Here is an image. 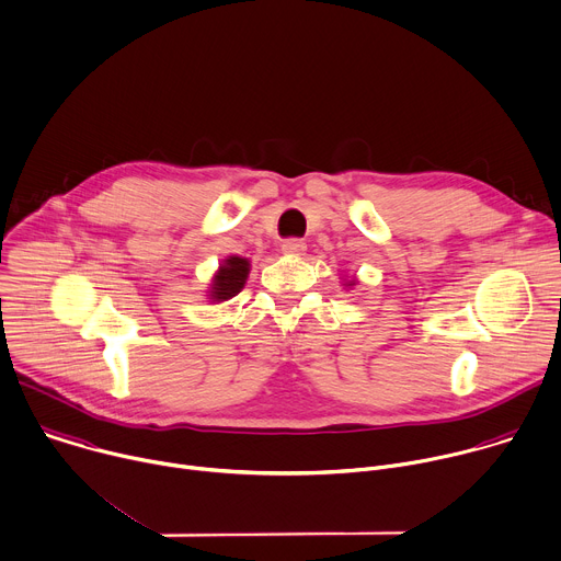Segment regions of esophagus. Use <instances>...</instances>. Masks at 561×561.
Returning a JSON list of instances; mask_svg holds the SVG:
<instances>
[{
	"label": "esophagus",
	"mask_w": 561,
	"mask_h": 561,
	"mask_svg": "<svg viewBox=\"0 0 561 561\" xmlns=\"http://www.w3.org/2000/svg\"><path fill=\"white\" fill-rule=\"evenodd\" d=\"M282 251L286 255H301L306 251V244L299 238H288L282 242Z\"/></svg>",
	"instance_id": "1"
}]
</instances>
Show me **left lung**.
<instances>
[{"label": "left lung", "instance_id": "8db88e82", "mask_svg": "<svg viewBox=\"0 0 561 561\" xmlns=\"http://www.w3.org/2000/svg\"><path fill=\"white\" fill-rule=\"evenodd\" d=\"M350 286H352V284H350Z\"/></svg>", "mask_w": 561, "mask_h": 561}]
</instances>
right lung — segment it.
Instances as JSON below:
<instances>
[{
	"label": "right lung",
	"mask_w": 561,
	"mask_h": 561,
	"mask_svg": "<svg viewBox=\"0 0 561 561\" xmlns=\"http://www.w3.org/2000/svg\"><path fill=\"white\" fill-rule=\"evenodd\" d=\"M247 275H249V262L244 257L225 260V264L220 266V273L214 279L211 297L216 301H220V299H229V297L238 295L244 288Z\"/></svg>",
	"instance_id": "1"
}]
</instances>
